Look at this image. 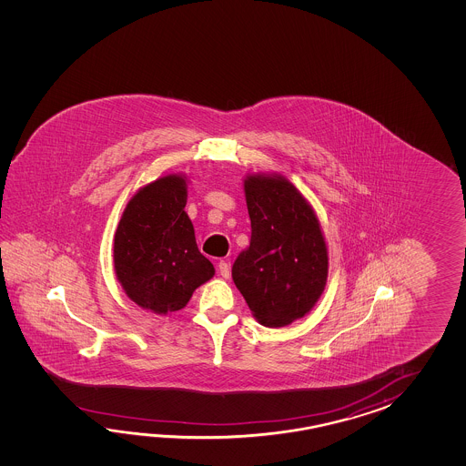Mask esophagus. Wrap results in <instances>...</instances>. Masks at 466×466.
I'll use <instances>...</instances> for the list:
<instances>
[{"label": "esophagus", "mask_w": 466, "mask_h": 466, "mask_svg": "<svg viewBox=\"0 0 466 466\" xmlns=\"http://www.w3.org/2000/svg\"><path fill=\"white\" fill-rule=\"evenodd\" d=\"M218 271L219 275L223 278H229V275H231V269H229V263H227V261H219L218 263Z\"/></svg>", "instance_id": "34e87169"}]
</instances>
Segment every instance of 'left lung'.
<instances>
[{
  "instance_id": "left-lung-1",
  "label": "left lung",
  "mask_w": 466,
  "mask_h": 466,
  "mask_svg": "<svg viewBox=\"0 0 466 466\" xmlns=\"http://www.w3.org/2000/svg\"><path fill=\"white\" fill-rule=\"evenodd\" d=\"M245 195L251 239L231 277L261 325L285 327L323 293L327 245L313 209L287 179L249 177Z\"/></svg>"
}]
</instances>
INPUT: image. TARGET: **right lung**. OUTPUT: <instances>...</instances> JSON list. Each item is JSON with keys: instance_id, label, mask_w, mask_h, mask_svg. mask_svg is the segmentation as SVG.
I'll return each instance as SVG.
<instances>
[{"instance_id": "right-lung-1", "label": "right lung", "mask_w": 466, "mask_h": 466, "mask_svg": "<svg viewBox=\"0 0 466 466\" xmlns=\"http://www.w3.org/2000/svg\"><path fill=\"white\" fill-rule=\"evenodd\" d=\"M185 205V179H157L131 198L115 235L121 287L137 305L159 315L187 307L193 291L215 275L199 253Z\"/></svg>"}]
</instances>
